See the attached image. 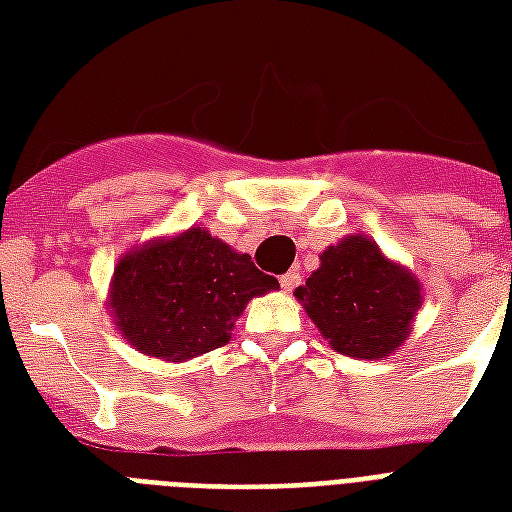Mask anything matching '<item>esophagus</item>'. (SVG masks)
Instances as JSON below:
<instances>
[{"instance_id":"obj_1","label":"esophagus","mask_w":512,"mask_h":512,"mask_svg":"<svg viewBox=\"0 0 512 512\" xmlns=\"http://www.w3.org/2000/svg\"><path fill=\"white\" fill-rule=\"evenodd\" d=\"M297 284H300V273L289 271V273H284V276H281V289H284V292H292Z\"/></svg>"}]
</instances>
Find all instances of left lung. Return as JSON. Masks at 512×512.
I'll return each instance as SVG.
<instances>
[{
    "label": "left lung",
    "instance_id": "1",
    "mask_svg": "<svg viewBox=\"0 0 512 512\" xmlns=\"http://www.w3.org/2000/svg\"><path fill=\"white\" fill-rule=\"evenodd\" d=\"M295 297L332 350L377 361L412 335L422 284L406 265L385 257L377 241L353 233L321 252V265Z\"/></svg>",
    "mask_w": 512,
    "mask_h": 512
}]
</instances>
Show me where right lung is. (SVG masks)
<instances>
[{
  "label": "right lung",
  "mask_w": 512,
  "mask_h": 512,
  "mask_svg": "<svg viewBox=\"0 0 512 512\" xmlns=\"http://www.w3.org/2000/svg\"><path fill=\"white\" fill-rule=\"evenodd\" d=\"M273 289L279 281L252 257L193 225L132 247L114 268L108 308L132 348L180 364L225 345L249 300Z\"/></svg>",
  "instance_id": "right-lung-1"
}]
</instances>
